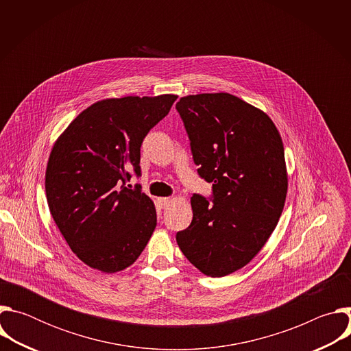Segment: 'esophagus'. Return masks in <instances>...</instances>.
Returning <instances> with one entry per match:
<instances>
[{"label":"esophagus","mask_w":351,"mask_h":351,"mask_svg":"<svg viewBox=\"0 0 351 351\" xmlns=\"http://www.w3.org/2000/svg\"><path fill=\"white\" fill-rule=\"evenodd\" d=\"M158 203H160V207L165 210V208H168V207L171 206V203H172V198H169V197L158 198Z\"/></svg>","instance_id":"obj_1"}]
</instances>
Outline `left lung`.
Returning a JSON list of instances; mask_svg holds the SVG:
<instances>
[{
    "label": "left lung",
    "mask_w": 351,
    "mask_h": 351,
    "mask_svg": "<svg viewBox=\"0 0 351 351\" xmlns=\"http://www.w3.org/2000/svg\"><path fill=\"white\" fill-rule=\"evenodd\" d=\"M176 110L208 199L193 194V219L176 233L203 274L226 276L252 261L278 225L287 193L285 149L271 118L229 93L182 97Z\"/></svg>",
    "instance_id": "obj_1"
}]
</instances>
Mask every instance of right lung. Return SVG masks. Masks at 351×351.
Segmentation results:
<instances>
[{
  "label": "right lung",
  "instance_id": "right-lung-1",
  "mask_svg": "<svg viewBox=\"0 0 351 351\" xmlns=\"http://www.w3.org/2000/svg\"><path fill=\"white\" fill-rule=\"evenodd\" d=\"M178 95L94 103L56 141L45 195L60 232L88 267L114 274L132 265L157 226L152 198L125 184L140 176V147Z\"/></svg>",
  "mask_w": 351,
  "mask_h": 351
}]
</instances>
